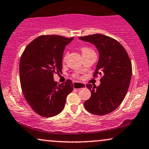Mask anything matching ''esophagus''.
<instances>
[{
  "label": "esophagus",
  "mask_w": 149,
  "mask_h": 149,
  "mask_svg": "<svg viewBox=\"0 0 149 149\" xmlns=\"http://www.w3.org/2000/svg\"><path fill=\"white\" fill-rule=\"evenodd\" d=\"M73 88L77 89V90H79V89L84 88H85V84L82 83H78V82H73Z\"/></svg>",
  "instance_id": "1"
}]
</instances>
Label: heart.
<instances>
[{"label":"heart","mask_w":149,"mask_h":149,"mask_svg":"<svg viewBox=\"0 0 149 149\" xmlns=\"http://www.w3.org/2000/svg\"><path fill=\"white\" fill-rule=\"evenodd\" d=\"M80 51H81L82 54H83V55H85V54H90V53L95 52L91 48H90V47H85V46H84V47H82L81 48H80ZM66 56H67V53H66V54L64 56V60L66 59ZM74 76L75 77H78V74H75Z\"/></svg>","instance_id":"obj_1"}]
</instances>
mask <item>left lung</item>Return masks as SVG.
<instances>
[{
	"label": "left lung",
	"mask_w": 149,
	"mask_h": 149,
	"mask_svg": "<svg viewBox=\"0 0 149 149\" xmlns=\"http://www.w3.org/2000/svg\"><path fill=\"white\" fill-rule=\"evenodd\" d=\"M94 44L100 52V59L93 77H101L98 87L87 84L90 98L84 102L91 113L106 115L113 111L122 103L129 88L132 77V63L127 51L116 39L103 34L79 38Z\"/></svg>",
	"instance_id": "obj_1"
}]
</instances>
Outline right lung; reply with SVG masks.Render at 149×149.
Segmentation results:
<instances>
[{
  "mask_svg": "<svg viewBox=\"0 0 149 149\" xmlns=\"http://www.w3.org/2000/svg\"><path fill=\"white\" fill-rule=\"evenodd\" d=\"M73 37L42 35L26 47L19 62V78L23 95L31 109L42 117H52L64 109L66 97L73 90V82L58 84L54 73L61 72L66 45Z\"/></svg>",
  "mask_w": 149,
  "mask_h": 149,
  "instance_id": "obj_1",
  "label": "right lung"
}]
</instances>
